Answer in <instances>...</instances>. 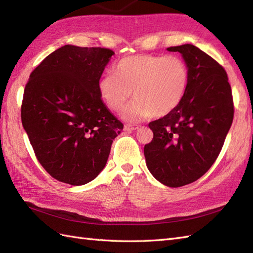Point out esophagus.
Instances as JSON below:
<instances>
[{"instance_id":"esophagus-1","label":"esophagus","mask_w":253,"mask_h":253,"mask_svg":"<svg viewBox=\"0 0 253 253\" xmlns=\"http://www.w3.org/2000/svg\"><path fill=\"white\" fill-rule=\"evenodd\" d=\"M138 128L139 126L136 125H125V130H136Z\"/></svg>"}]
</instances>
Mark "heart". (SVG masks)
Here are the masks:
<instances>
[{"label": "heart", "mask_w": 253, "mask_h": 253, "mask_svg": "<svg viewBox=\"0 0 253 253\" xmlns=\"http://www.w3.org/2000/svg\"><path fill=\"white\" fill-rule=\"evenodd\" d=\"M189 82L185 62L178 56L140 55L123 58L114 74L105 73L99 81L100 97L107 107L121 112L129 99L136 98L125 110L127 121L166 116L178 107Z\"/></svg>", "instance_id": "obj_1"}]
</instances>
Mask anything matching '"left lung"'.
<instances>
[{"label": "left lung", "instance_id": "obj_1", "mask_svg": "<svg viewBox=\"0 0 253 253\" xmlns=\"http://www.w3.org/2000/svg\"><path fill=\"white\" fill-rule=\"evenodd\" d=\"M167 50L183 57L189 82L178 107L149 124L154 136L144 145V156L156 180L179 187L213 165L233 123L234 103L225 70L213 58L192 44Z\"/></svg>", "mask_w": 253, "mask_h": 253}]
</instances>
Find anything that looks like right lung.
Segmentation results:
<instances>
[{
	"label": "right lung",
	"instance_id": "right-lung-1",
	"mask_svg": "<svg viewBox=\"0 0 253 253\" xmlns=\"http://www.w3.org/2000/svg\"><path fill=\"white\" fill-rule=\"evenodd\" d=\"M113 55L109 48L64 45L33 70L26 85L22 126L41 165L63 183L95 179L124 128L98 89Z\"/></svg>",
	"mask_w": 253,
	"mask_h": 253
}]
</instances>
